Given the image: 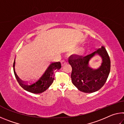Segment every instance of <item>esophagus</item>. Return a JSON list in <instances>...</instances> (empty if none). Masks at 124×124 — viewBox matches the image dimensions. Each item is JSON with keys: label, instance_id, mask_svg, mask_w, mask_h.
I'll list each match as a JSON object with an SVG mask.
<instances>
[{"label": "esophagus", "instance_id": "obj_1", "mask_svg": "<svg viewBox=\"0 0 124 124\" xmlns=\"http://www.w3.org/2000/svg\"><path fill=\"white\" fill-rule=\"evenodd\" d=\"M61 63H62V66H64L65 64H66L67 63V62L66 61H64V60H62L61 61Z\"/></svg>", "mask_w": 124, "mask_h": 124}]
</instances>
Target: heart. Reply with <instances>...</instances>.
Segmentation results:
<instances>
[{
  "mask_svg": "<svg viewBox=\"0 0 124 124\" xmlns=\"http://www.w3.org/2000/svg\"><path fill=\"white\" fill-rule=\"evenodd\" d=\"M85 49L84 47H79L75 50V54L78 56H81L85 53Z\"/></svg>",
  "mask_w": 124,
  "mask_h": 124,
  "instance_id": "heart-1",
  "label": "heart"
}]
</instances>
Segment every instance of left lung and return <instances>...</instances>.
Instances as JSON below:
<instances>
[{
  "instance_id": "left-lung-1",
  "label": "left lung",
  "mask_w": 124,
  "mask_h": 124,
  "mask_svg": "<svg viewBox=\"0 0 124 124\" xmlns=\"http://www.w3.org/2000/svg\"><path fill=\"white\" fill-rule=\"evenodd\" d=\"M96 50L85 57L72 54L68 58L72 67V83L79 91L85 93H92L99 90L109 74L110 61L107 51L103 46ZM96 55L101 57V64L98 68L92 69L89 66V63Z\"/></svg>"
}]
</instances>
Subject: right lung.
<instances>
[{
  "label": "right lung",
  "mask_w": 124,
  "mask_h": 124,
  "mask_svg": "<svg viewBox=\"0 0 124 124\" xmlns=\"http://www.w3.org/2000/svg\"><path fill=\"white\" fill-rule=\"evenodd\" d=\"M15 59L14 62V72L18 84L23 89L27 91L33 93H40L46 91L52 84L54 80V73L61 68L60 62L51 63L45 70L43 75L34 83L26 84L21 80L17 77L15 70Z\"/></svg>",
  "instance_id": "add662e5"
}]
</instances>
